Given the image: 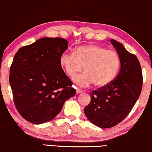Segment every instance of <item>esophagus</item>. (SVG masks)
Returning <instances> with one entry per match:
<instances>
[{"label": "esophagus", "mask_w": 152, "mask_h": 152, "mask_svg": "<svg viewBox=\"0 0 152 152\" xmlns=\"http://www.w3.org/2000/svg\"><path fill=\"white\" fill-rule=\"evenodd\" d=\"M82 92H83V91L81 90L80 88H76V93H77V94H79V93H81Z\"/></svg>", "instance_id": "esophagus-1"}]
</instances>
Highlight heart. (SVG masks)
Wrapping results in <instances>:
<instances>
[{
    "instance_id": "heart-1",
    "label": "heart",
    "mask_w": 152,
    "mask_h": 152,
    "mask_svg": "<svg viewBox=\"0 0 152 152\" xmlns=\"http://www.w3.org/2000/svg\"><path fill=\"white\" fill-rule=\"evenodd\" d=\"M60 64L69 77H74V82L80 86L94 84L97 87H104L113 82L119 71L120 56L117 52L97 45L80 46L73 53H64Z\"/></svg>"
}]
</instances>
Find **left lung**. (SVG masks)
<instances>
[{
  "label": "left lung",
  "mask_w": 152,
  "mask_h": 152,
  "mask_svg": "<svg viewBox=\"0 0 152 152\" xmlns=\"http://www.w3.org/2000/svg\"><path fill=\"white\" fill-rule=\"evenodd\" d=\"M110 41L120 56V71L109 85L92 91L91 102L84 110L93 124L103 129L117 125L129 115L142 87V73L138 58L117 41Z\"/></svg>",
  "instance_id": "left-lung-1"
}]
</instances>
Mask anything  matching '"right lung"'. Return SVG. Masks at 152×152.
I'll use <instances>...</instances> for the list:
<instances>
[{
    "label": "right lung",
    "mask_w": 152,
    "mask_h": 152,
    "mask_svg": "<svg viewBox=\"0 0 152 152\" xmlns=\"http://www.w3.org/2000/svg\"><path fill=\"white\" fill-rule=\"evenodd\" d=\"M68 44L63 38L45 37L21 47L14 55L9 78L14 102L20 115L31 123L53 120L75 94L60 64Z\"/></svg>",
    "instance_id": "1"
}]
</instances>
